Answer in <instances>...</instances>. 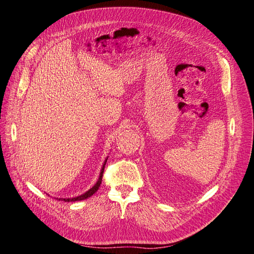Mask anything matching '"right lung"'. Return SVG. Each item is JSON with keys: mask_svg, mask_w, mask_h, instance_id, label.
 I'll return each instance as SVG.
<instances>
[{"mask_svg": "<svg viewBox=\"0 0 254 254\" xmlns=\"http://www.w3.org/2000/svg\"><path fill=\"white\" fill-rule=\"evenodd\" d=\"M107 159H108V157H107V158L105 159V162H104V164H103V167H102V169H101V173H100V177H99V179H98L97 183H96L95 185H93L90 190H88L86 192L82 193L81 195H78V196H76V197H69V198H62V197H61V198H58V199H61V201H64V202H76V201H82V199H85V198H87V197L91 196V195H92L93 193H95V192H97V190H99L100 185H101V183H102V177H103V173H104V169H105V165H106Z\"/></svg>", "mask_w": 254, "mask_h": 254, "instance_id": "right-lung-1", "label": "right lung"}]
</instances>
